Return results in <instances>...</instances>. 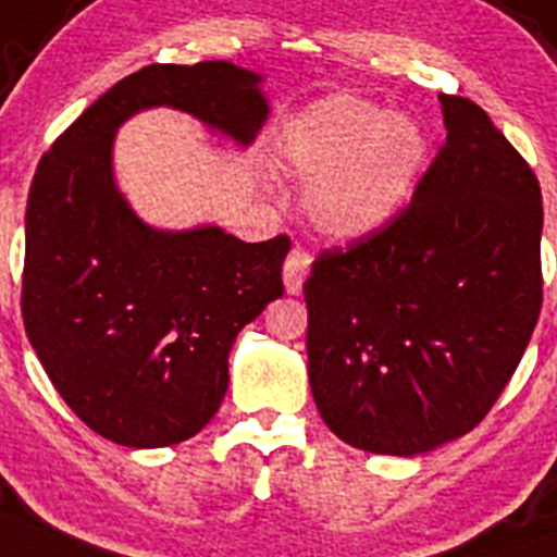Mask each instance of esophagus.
Here are the masks:
<instances>
[{
	"label": "esophagus",
	"mask_w": 557,
	"mask_h": 557,
	"mask_svg": "<svg viewBox=\"0 0 557 557\" xmlns=\"http://www.w3.org/2000/svg\"><path fill=\"white\" fill-rule=\"evenodd\" d=\"M308 272H310V255L305 252L302 247H294L283 263L285 290H288V294H299L305 285V277H308Z\"/></svg>",
	"instance_id": "esophagus-1"
}]
</instances>
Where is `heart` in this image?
<instances>
[{"mask_svg": "<svg viewBox=\"0 0 557 557\" xmlns=\"http://www.w3.org/2000/svg\"><path fill=\"white\" fill-rule=\"evenodd\" d=\"M429 137L404 114L360 96H330L299 112L280 139L288 170L308 181L315 227L355 242L401 214L429 164Z\"/></svg>", "mask_w": 557, "mask_h": 557, "instance_id": "b5f03b06", "label": "heart"}]
</instances>
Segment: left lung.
<instances>
[{"label":"left lung","mask_w":557,"mask_h":557,"mask_svg":"<svg viewBox=\"0 0 557 557\" xmlns=\"http://www.w3.org/2000/svg\"><path fill=\"white\" fill-rule=\"evenodd\" d=\"M443 148L396 220L315 258L308 376L343 443L414 456L475 429L542 313V186L490 114L440 96Z\"/></svg>","instance_id":"8db88e82"}]
</instances>
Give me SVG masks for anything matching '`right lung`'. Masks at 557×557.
I'll return each instance as SVG.
<instances>
[{"instance_id": "add662e5", "label": "right lung", "mask_w": 557, "mask_h": 557, "mask_svg": "<svg viewBox=\"0 0 557 557\" xmlns=\"http://www.w3.org/2000/svg\"><path fill=\"white\" fill-rule=\"evenodd\" d=\"M258 82L225 60L156 62L103 92L38 161L24 330L62 401L117 445L184 443L214 418L233 341L283 296L290 238L148 227L114 189V128L168 103L247 145L269 112Z\"/></svg>"}]
</instances>
